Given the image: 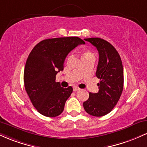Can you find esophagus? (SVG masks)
Here are the masks:
<instances>
[{
	"label": "esophagus",
	"instance_id": "esophagus-1",
	"mask_svg": "<svg viewBox=\"0 0 147 147\" xmlns=\"http://www.w3.org/2000/svg\"><path fill=\"white\" fill-rule=\"evenodd\" d=\"M79 90H80V88H79V87H77V86H74L73 87V90L74 91H78Z\"/></svg>",
	"mask_w": 147,
	"mask_h": 147
}]
</instances>
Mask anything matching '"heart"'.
<instances>
[{"instance_id":"b5f03b06","label":"heart","mask_w":147,"mask_h":147,"mask_svg":"<svg viewBox=\"0 0 147 147\" xmlns=\"http://www.w3.org/2000/svg\"><path fill=\"white\" fill-rule=\"evenodd\" d=\"M89 54H91V53H90V52H85V53L84 54L83 56H84V55H89Z\"/></svg>"}]
</instances>
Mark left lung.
<instances>
[{"mask_svg": "<svg viewBox=\"0 0 147 147\" xmlns=\"http://www.w3.org/2000/svg\"><path fill=\"white\" fill-rule=\"evenodd\" d=\"M97 48L99 62L96 77L100 79L97 84L99 91L89 93V98L84 102L88 114L101 117L109 113L115 106L122 95L124 86V71L122 60L116 49L100 38H84Z\"/></svg>", "mask_w": 147, "mask_h": 147, "instance_id": "1", "label": "left lung"}]
</instances>
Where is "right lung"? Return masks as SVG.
<instances>
[{
  "mask_svg": "<svg viewBox=\"0 0 147 147\" xmlns=\"http://www.w3.org/2000/svg\"><path fill=\"white\" fill-rule=\"evenodd\" d=\"M85 42L77 36L48 38L41 41L28 56L24 70L25 88L39 113L49 117L63 112L72 88H64L57 82L56 75L63 70L67 55Z\"/></svg>",
  "mask_w": 147,
  "mask_h": 147,
  "instance_id": "add662e5",
  "label": "right lung"
}]
</instances>
